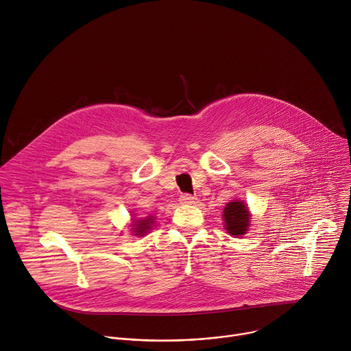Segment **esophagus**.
Instances as JSON below:
<instances>
[{
  "label": "esophagus",
  "mask_w": 351,
  "mask_h": 351,
  "mask_svg": "<svg viewBox=\"0 0 351 351\" xmlns=\"http://www.w3.org/2000/svg\"><path fill=\"white\" fill-rule=\"evenodd\" d=\"M195 199H197V198H195L194 195L187 194V193H184V194L180 195V203H183V204H194Z\"/></svg>",
  "instance_id": "obj_1"
}]
</instances>
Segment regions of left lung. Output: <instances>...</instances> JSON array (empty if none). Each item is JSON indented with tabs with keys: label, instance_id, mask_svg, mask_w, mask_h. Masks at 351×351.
Masks as SVG:
<instances>
[{
	"label": "left lung",
	"instance_id": "1",
	"mask_svg": "<svg viewBox=\"0 0 351 351\" xmlns=\"http://www.w3.org/2000/svg\"><path fill=\"white\" fill-rule=\"evenodd\" d=\"M223 221H225V229L232 236H241L247 233V229L250 226V214L247 204L240 199H233V202L228 203L223 208Z\"/></svg>",
	"mask_w": 351,
	"mask_h": 351
}]
</instances>
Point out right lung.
<instances>
[{
	"label": "right lung",
	"mask_w": 351,
	"mask_h": 351,
	"mask_svg": "<svg viewBox=\"0 0 351 351\" xmlns=\"http://www.w3.org/2000/svg\"><path fill=\"white\" fill-rule=\"evenodd\" d=\"M153 223H154L153 217H148V218H145V219L133 222L134 234H136V236H144L149 229H152V225H153Z\"/></svg>",
	"instance_id": "right-lung-1"
}]
</instances>
